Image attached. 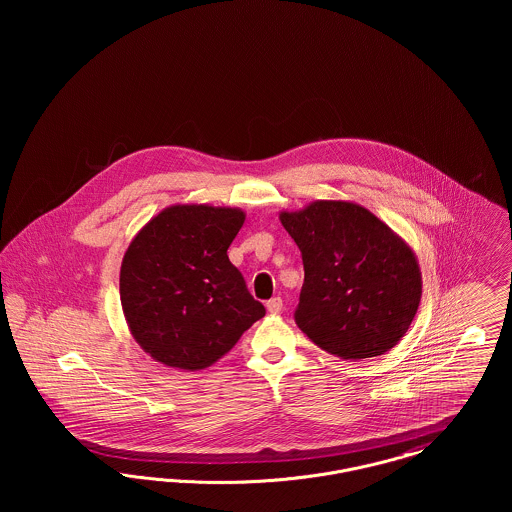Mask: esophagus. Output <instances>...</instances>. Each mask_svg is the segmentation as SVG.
<instances>
[{
	"mask_svg": "<svg viewBox=\"0 0 512 512\" xmlns=\"http://www.w3.org/2000/svg\"><path fill=\"white\" fill-rule=\"evenodd\" d=\"M267 309L268 313H272V315H278V313L282 311V299H280V297H272V299H268Z\"/></svg>",
	"mask_w": 512,
	"mask_h": 512,
	"instance_id": "obj_1",
	"label": "esophagus"
}]
</instances>
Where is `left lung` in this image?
<instances>
[{"label": "left lung", "mask_w": 512, "mask_h": 512, "mask_svg": "<svg viewBox=\"0 0 512 512\" xmlns=\"http://www.w3.org/2000/svg\"><path fill=\"white\" fill-rule=\"evenodd\" d=\"M280 222L299 247L305 280L295 322L345 361L378 357L407 334L422 295L413 247L363 205L317 199Z\"/></svg>", "instance_id": "1"}]
</instances>
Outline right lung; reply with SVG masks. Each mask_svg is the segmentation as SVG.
I'll list each match as a JSON object with an SVG mask.
<instances>
[{
  "instance_id": "add662e5",
  "label": "right lung",
  "mask_w": 512,
  "mask_h": 512,
  "mask_svg": "<svg viewBox=\"0 0 512 512\" xmlns=\"http://www.w3.org/2000/svg\"><path fill=\"white\" fill-rule=\"evenodd\" d=\"M244 220L238 207L178 203L146 222L128 245L122 313L132 338L157 363L203 370L265 317L226 253Z\"/></svg>"
}]
</instances>
